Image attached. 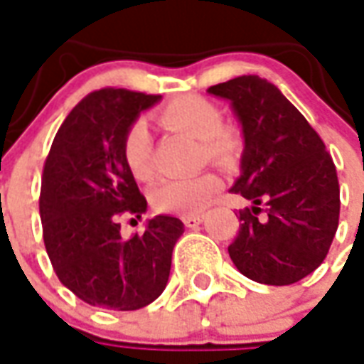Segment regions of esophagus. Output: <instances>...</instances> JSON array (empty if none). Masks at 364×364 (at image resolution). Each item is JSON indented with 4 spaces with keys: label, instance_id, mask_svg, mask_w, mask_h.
<instances>
[{
    "label": "esophagus",
    "instance_id": "1",
    "mask_svg": "<svg viewBox=\"0 0 364 364\" xmlns=\"http://www.w3.org/2000/svg\"><path fill=\"white\" fill-rule=\"evenodd\" d=\"M203 218V214H187V216H183V223H185L187 228H196V225H200Z\"/></svg>",
    "mask_w": 364,
    "mask_h": 364
}]
</instances>
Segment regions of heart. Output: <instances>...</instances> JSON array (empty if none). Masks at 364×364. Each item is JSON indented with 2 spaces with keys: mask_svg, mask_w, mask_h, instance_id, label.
Wrapping results in <instances>:
<instances>
[{
  "mask_svg": "<svg viewBox=\"0 0 364 364\" xmlns=\"http://www.w3.org/2000/svg\"><path fill=\"white\" fill-rule=\"evenodd\" d=\"M166 129L191 134L200 141V158L220 166H233L245 150V136L233 125H223L222 109L198 94H183L169 100L156 114ZM152 141L142 121H134L121 142L123 160L131 173L146 181L152 175L150 164ZM222 189V179L214 171H203L193 177L161 181L152 191V204L168 214H196Z\"/></svg>",
  "mask_w": 364,
  "mask_h": 364,
  "instance_id": "heart-1",
  "label": "heart"
}]
</instances>
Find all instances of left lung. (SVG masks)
Instances as JSON below:
<instances>
[{"label":"left lung","mask_w":364,"mask_h":364,"mask_svg":"<svg viewBox=\"0 0 364 364\" xmlns=\"http://www.w3.org/2000/svg\"><path fill=\"white\" fill-rule=\"evenodd\" d=\"M208 92L230 100L241 121L243 173L231 193L255 204L239 210L231 260L258 284H295L324 262L338 230L340 183L332 156L278 86L258 75L235 77Z\"/></svg>","instance_id":"left-lung-1"}]
</instances>
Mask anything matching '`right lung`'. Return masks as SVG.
<instances>
[{"mask_svg":"<svg viewBox=\"0 0 364 364\" xmlns=\"http://www.w3.org/2000/svg\"><path fill=\"white\" fill-rule=\"evenodd\" d=\"M161 96L100 88L61 123L46 158L40 218L61 284L92 306L136 311L161 295L183 222L156 216L142 235L121 237L123 216L146 210L121 152L127 129Z\"/></svg>","mask_w":364,"mask_h":364,"instance_id":"add662e5","label":"right lung"}]
</instances>
